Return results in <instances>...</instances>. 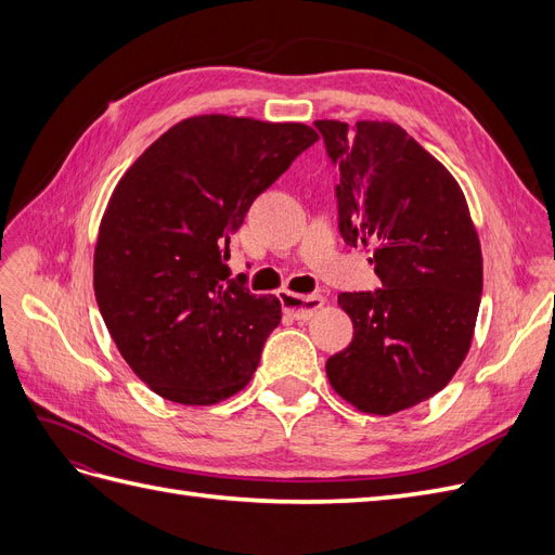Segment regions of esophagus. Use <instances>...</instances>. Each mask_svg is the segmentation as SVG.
Returning <instances> with one entry per match:
<instances>
[{
    "mask_svg": "<svg viewBox=\"0 0 555 555\" xmlns=\"http://www.w3.org/2000/svg\"><path fill=\"white\" fill-rule=\"evenodd\" d=\"M280 300L282 308L287 314H292L294 319H312L317 314V310H322L324 306V296L322 294H310V296H298L292 292H280Z\"/></svg>",
    "mask_w": 555,
    "mask_h": 555,
    "instance_id": "1",
    "label": "esophagus"
}]
</instances>
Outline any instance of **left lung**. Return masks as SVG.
Instances as JSON below:
<instances>
[{
  "label": "left lung",
  "mask_w": 555,
  "mask_h": 555,
  "mask_svg": "<svg viewBox=\"0 0 555 555\" xmlns=\"http://www.w3.org/2000/svg\"><path fill=\"white\" fill-rule=\"evenodd\" d=\"M331 162L338 227L371 247L377 292L340 294L354 338L326 361L335 391L367 414L418 405L456 375L479 312L483 268L459 182L393 122L317 120Z\"/></svg>",
  "instance_id": "1"
}]
</instances>
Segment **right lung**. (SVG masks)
I'll return each mask as SVG.
<instances>
[{"label":"right lung","instance_id":"1","mask_svg":"<svg viewBox=\"0 0 555 555\" xmlns=\"http://www.w3.org/2000/svg\"><path fill=\"white\" fill-rule=\"evenodd\" d=\"M319 137L300 122L188 117L117 182L94 247V296L122 359L180 405H215L255 375L275 296L229 278L251 201Z\"/></svg>","mask_w":555,"mask_h":555}]
</instances>
